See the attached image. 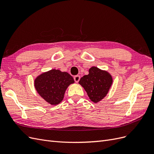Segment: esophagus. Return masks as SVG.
Instances as JSON below:
<instances>
[{"mask_svg":"<svg viewBox=\"0 0 154 154\" xmlns=\"http://www.w3.org/2000/svg\"><path fill=\"white\" fill-rule=\"evenodd\" d=\"M74 80L76 83H78L79 82V80H80V76H78V75H76V76H75L74 77Z\"/></svg>","mask_w":154,"mask_h":154,"instance_id":"1","label":"esophagus"}]
</instances>
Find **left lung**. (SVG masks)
I'll list each match as a JSON object with an SVG mask.
<instances>
[{"label":"left lung","mask_w":154,"mask_h":154,"mask_svg":"<svg viewBox=\"0 0 154 154\" xmlns=\"http://www.w3.org/2000/svg\"><path fill=\"white\" fill-rule=\"evenodd\" d=\"M88 74L83 76L79 83L84 88L90 100L97 103L107 94L112 83V78L106 71L91 67Z\"/></svg>","instance_id":"8db88e82"}]
</instances>
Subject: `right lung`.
<instances>
[{
	"instance_id": "right-lung-1",
	"label": "right lung",
	"mask_w": 154,
	"mask_h": 154,
	"mask_svg": "<svg viewBox=\"0 0 154 154\" xmlns=\"http://www.w3.org/2000/svg\"><path fill=\"white\" fill-rule=\"evenodd\" d=\"M74 82L73 78L69 73L52 69L37 77L35 87L42 98L55 105L63 100L67 88Z\"/></svg>"
}]
</instances>
